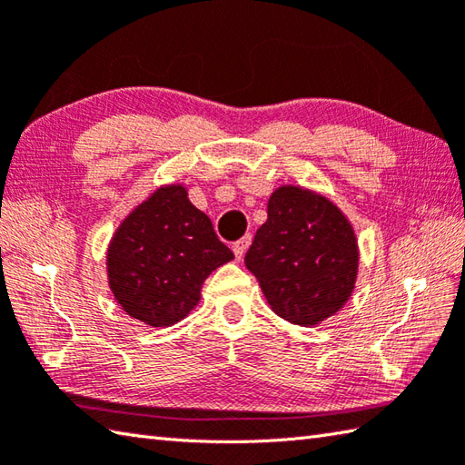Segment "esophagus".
<instances>
[{
    "label": "esophagus",
    "mask_w": 465,
    "mask_h": 465,
    "mask_svg": "<svg viewBox=\"0 0 465 465\" xmlns=\"http://www.w3.org/2000/svg\"><path fill=\"white\" fill-rule=\"evenodd\" d=\"M250 243H252V235H243L242 240H238L233 243V253H235V260H242L243 258V253H245V250L250 248Z\"/></svg>",
    "instance_id": "1"
}]
</instances>
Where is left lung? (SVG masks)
<instances>
[{"mask_svg": "<svg viewBox=\"0 0 465 465\" xmlns=\"http://www.w3.org/2000/svg\"><path fill=\"white\" fill-rule=\"evenodd\" d=\"M245 266L276 314L312 326L349 300L359 268L357 240L332 202L286 185L272 193L268 222L256 232Z\"/></svg>", "mask_w": 465, "mask_h": 465, "instance_id": "left-lung-1", "label": "left lung"}]
</instances>
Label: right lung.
I'll use <instances>...</instances> for the list:
<instances>
[{"mask_svg":"<svg viewBox=\"0 0 465 465\" xmlns=\"http://www.w3.org/2000/svg\"><path fill=\"white\" fill-rule=\"evenodd\" d=\"M233 258L181 185L161 187L118 227L106 266L116 302L151 326H169L199 302L205 278Z\"/></svg>","mask_w":465,"mask_h":465,"instance_id":"obj_1","label":"right lung"}]
</instances>
